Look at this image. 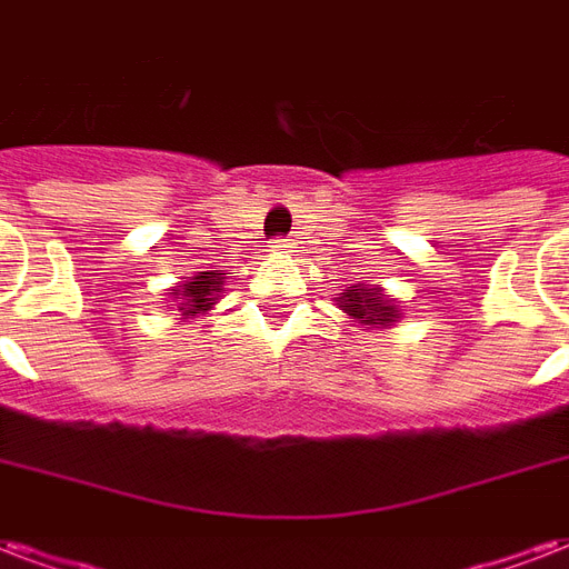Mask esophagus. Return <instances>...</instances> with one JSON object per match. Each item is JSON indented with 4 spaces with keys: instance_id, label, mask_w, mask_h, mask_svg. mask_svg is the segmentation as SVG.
I'll return each mask as SVG.
<instances>
[{
    "instance_id": "obj_1",
    "label": "esophagus",
    "mask_w": 569,
    "mask_h": 569,
    "mask_svg": "<svg viewBox=\"0 0 569 569\" xmlns=\"http://www.w3.org/2000/svg\"><path fill=\"white\" fill-rule=\"evenodd\" d=\"M290 249H293V246H290L288 240H281V237L279 240H272V246H270V252H276V254H288Z\"/></svg>"
}]
</instances>
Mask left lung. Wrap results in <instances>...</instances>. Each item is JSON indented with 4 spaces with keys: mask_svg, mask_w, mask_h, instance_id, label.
Returning <instances> with one entry per match:
<instances>
[{
    "mask_svg": "<svg viewBox=\"0 0 569 569\" xmlns=\"http://www.w3.org/2000/svg\"><path fill=\"white\" fill-rule=\"evenodd\" d=\"M335 306L341 308L350 320L362 323L365 329H391L400 320L398 302L373 284H353L347 293H338Z\"/></svg>",
    "mask_w": 569,
    "mask_h": 569,
    "instance_id": "1",
    "label": "left lung"
}]
</instances>
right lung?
Wrapping results in <instances>:
<instances>
[{
	"label": "right lung",
	"instance_id": "obj_1",
	"mask_svg": "<svg viewBox=\"0 0 569 569\" xmlns=\"http://www.w3.org/2000/svg\"><path fill=\"white\" fill-rule=\"evenodd\" d=\"M224 276H228V272L207 270V272H198V276H192V279L183 281V284H178V288H171L174 308L180 311L178 320H189V317L207 315V311L216 306L219 293H222Z\"/></svg>",
	"mask_w": 569,
	"mask_h": 569
}]
</instances>
